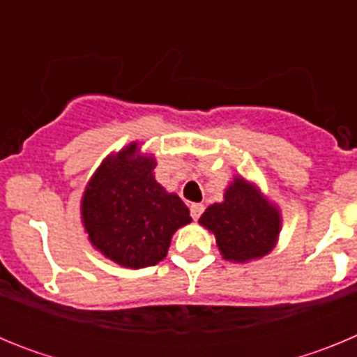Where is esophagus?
<instances>
[{"mask_svg": "<svg viewBox=\"0 0 357 357\" xmlns=\"http://www.w3.org/2000/svg\"><path fill=\"white\" fill-rule=\"evenodd\" d=\"M202 213H204V204H191V216H193V220H198Z\"/></svg>", "mask_w": 357, "mask_h": 357, "instance_id": "esophagus-1", "label": "esophagus"}]
</instances>
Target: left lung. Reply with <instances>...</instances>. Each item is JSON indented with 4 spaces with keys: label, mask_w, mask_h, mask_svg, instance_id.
<instances>
[{
    "label": "left lung",
    "mask_w": 357,
    "mask_h": 357,
    "mask_svg": "<svg viewBox=\"0 0 357 357\" xmlns=\"http://www.w3.org/2000/svg\"><path fill=\"white\" fill-rule=\"evenodd\" d=\"M198 223L214 236L223 259L245 264L275 248L282 213L255 182L234 175L223 191V200L207 207Z\"/></svg>",
    "instance_id": "8db88e82"
}]
</instances>
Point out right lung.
Returning a JSON list of instances; mask_svg holds the SVG:
<instances>
[{
  "instance_id": "add662e5",
  "label": "right lung",
  "mask_w": 357,
  "mask_h": 357,
  "mask_svg": "<svg viewBox=\"0 0 357 357\" xmlns=\"http://www.w3.org/2000/svg\"><path fill=\"white\" fill-rule=\"evenodd\" d=\"M141 146L132 141L107 155L80 200L82 225L94 250L134 270L162 261L173 234L191 223L181 197L155 181V155Z\"/></svg>"
}]
</instances>
